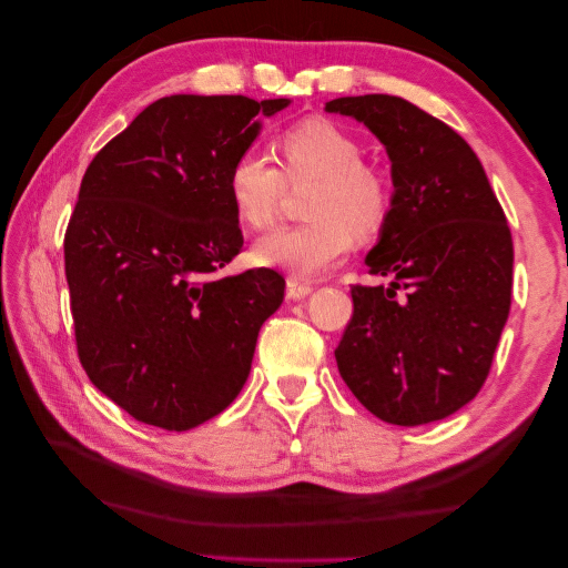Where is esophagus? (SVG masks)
I'll return each instance as SVG.
<instances>
[{"mask_svg":"<svg viewBox=\"0 0 568 568\" xmlns=\"http://www.w3.org/2000/svg\"><path fill=\"white\" fill-rule=\"evenodd\" d=\"M311 291H313V284L307 282V280L296 277V274H291V277L286 280V296L288 298L301 301V298H305L307 294H311Z\"/></svg>","mask_w":568,"mask_h":568,"instance_id":"esophagus-1","label":"esophagus"}]
</instances>
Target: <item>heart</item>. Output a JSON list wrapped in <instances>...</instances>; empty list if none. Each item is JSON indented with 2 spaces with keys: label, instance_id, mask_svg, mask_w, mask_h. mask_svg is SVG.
<instances>
[{
  "label": "heart",
  "instance_id": "heart-1",
  "mask_svg": "<svg viewBox=\"0 0 568 568\" xmlns=\"http://www.w3.org/2000/svg\"><path fill=\"white\" fill-rule=\"evenodd\" d=\"M277 146L282 170L257 149L239 153L227 178L230 199L251 230H267L280 217L286 182L315 178L303 201L307 220L267 234L257 244V261L317 277L348 253L355 234L367 239L382 230L390 189L379 170L363 163L355 136L326 118L286 128Z\"/></svg>",
  "mask_w": 568,
  "mask_h": 568
}]
</instances>
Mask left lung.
I'll return each instance as SVG.
<instances>
[{
  "mask_svg": "<svg viewBox=\"0 0 568 568\" xmlns=\"http://www.w3.org/2000/svg\"><path fill=\"white\" fill-rule=\"evenodd\" d=\"M386 146L393 199L365 263L388 286L351 288L353 317L334 351L374 417L419 426L476 398L511 305V232L484 165L462 136L388 94L326 101Z\"/></svg>",
  "mask_w": 568,
  "mask_h": 568,
  "instance_id": "obj_1",
  "label": "left lung"
}]
</instances>
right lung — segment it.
I'll list each match as a JSON object with an SVG mask.
<instances>
[{
    "mask_svg": "<svg viewBox=\"0 0 568 568\" xmlns=\"http://www.w3.org/2000/svg\"><path fill=\"white\" fill-rule=\"evenodd\" d=\"M288 99L153 101L84 170L63 239L78 357L136 422L186 432L244 388L284 301L270 267L220 274L244 234L227 178Z\"/></svg>",
    "mask_w": 568,
    "mask_h": 568,
    "instance_id": "1",
    "label": "right lung"
}]
</instances>
